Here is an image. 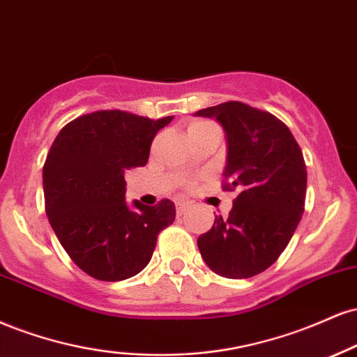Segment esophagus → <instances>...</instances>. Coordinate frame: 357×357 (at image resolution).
<instances>
[{"label":"esophagus","instance_id":"1","mask_svg":"<svg viewBox=\"0 0 357 357\" xmlns=\"http://www.w3.org/2000/svg\"><path fill=\"white\" fill-rule=\"evenodd\" d=\"M175 207H177V213H182L183 211H185L187 204L185 202H177V204H175Z\"/></svg>","mask_w":357,"mask_h":357}]
</instances>
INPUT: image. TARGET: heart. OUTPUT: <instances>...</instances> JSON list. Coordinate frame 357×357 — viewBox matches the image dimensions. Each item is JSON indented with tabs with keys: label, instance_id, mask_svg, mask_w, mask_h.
Wrapping results in <instances>:
<instances>
[{
	"label": "heart",
	"instance_id": "b5f03b06",
	"mask_svg": "<svg viewBox=\"0 0 357 357\" xmlns=\"http://www.w3.org/2000/svg\"><path fill=\"white\" fill-rule=\"evenodd\" d=\"M215 123H212V121H207V120H195L192 121L190 125H188L187 128V133L188 135H195V133H204V132H208V130H217Z\"/></svg>",
	"mask_w": 357,
	"mask_h": 357
}]
</instances>
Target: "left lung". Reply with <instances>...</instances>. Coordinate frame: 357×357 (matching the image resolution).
I'll use <instances>...</instances> for the list:
<instances>
[{
	"label": "left lung",
	"instance_id": "obj_1",
	"mask_svg": "<svg viewBox=\"0 0 357 357\" xmlns=\"http://www.w3.org/2000/svg\"><path fill=\"white\" fill-rule=\"evenodd\" d=\"M195 115L224 127L229 152L222 188L237 192L227 219L215 217L197 245L215 274L254 278L278 261L304 213L303 150L284 121L247 103L225 102Z\"/></svg>",
	"mask_w": 357,
	"mask_h": 357
}]
</instances>
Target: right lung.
Instances as JSON below:
<instances>
[{
	"label": "right lung",
	"mask_w": 357,
	"mask_h": 357,
	"mask_svg": "<svg viewBox=\"0 0 357 357\" xmlns=\"http://www.w3.org/2000/svg\"><path fill=\"white\" fill-rule=\"evenodd\" d=\"M174 116L152 120L121 110H98L60 130L43 165L45 211L70 259L90 278H132L152 259L160 230L175 220V205L125 202L123 174L149 162L157 132Z\"/></svg>",
	"instance_id": "1"
}]
</instances>
